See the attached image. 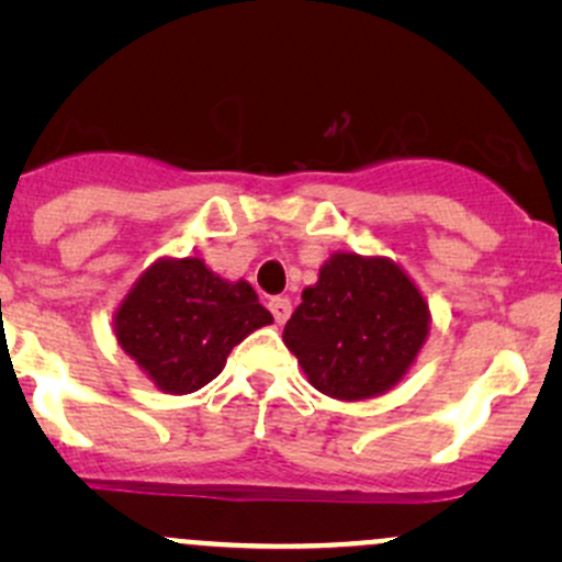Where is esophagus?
I'll return each mask as SVG.
<instances>
[{
    "instance_id": "obj_1",
    "label": "esophagus",
    "mask_w": 562,
    "mask_h": 562,
    "mask_svg": "<svg viewBox=\"0 0 562 562\" xmlns=\"http://www.w3.org/2000/svg\"><path fill=\"white\" fill-rule=\"evenodd\" d=\"M269 312H272L274 319L282 325V322H288L293 306H290V299H285V295H274V299L269 301Z\"/></svg>"
}]
</instances>
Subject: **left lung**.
<instances>
[{"label": "left lung", "mask_w": 562, "mask_h": 562, "mask_svg": "<svg viewBox=\"0 0 562 562\" xmlns=\"http://www.w3.org/2000/svg\"><path fill=\"white\" fill-rule=\"evenodd\" d=\"M301 299L282 340L308 383L344 402L396 385L428 335V303L389 259L335 254Z\"/></svg>", "instance_id": "1"}]
</instances>
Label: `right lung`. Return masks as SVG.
I'll list each match as a JSON object with an SVG mask.
<instances>
[{
	"instance_id": "obj_1",
	"label": "right lung",
	"mask_w": 562,
	"mask_h": 562,
	"mask_svg": "<svg viewBox=\"0 0 562 562\" xmlns=\"http://www.w3.org/2000/svg\"><path fill=\"white\" fill-rule=\"evenodd\" d=\"M272 314L248 282H227L200 259L158 261L115 312V338L166 393L211 383L245 335Z\"/></svg>"
}]
</instances>
